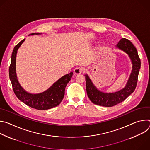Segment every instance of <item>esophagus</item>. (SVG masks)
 <instances>
[{"instance_id": "34e87169", "label": "esophagus", "mask_w": 150, "mask_h": 150, "mask_svg": "<svg viewBox=\"0 0 150 150\" xmlns=\"http://www.w3.org/2000/svg\"><path fill=\"white\" fill-rule=\"evenodd\" d=\"M74 71V73L75 74H77V75L78 74H81L83 72V68H80V67H77V68H75Z\"/></svg>"}]
</instances>
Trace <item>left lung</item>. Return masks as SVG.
<instances>
[{"label":"left lung","instance_id":"1","mask_svg":"<svg viewBox=\"0 0 150 150\" xmlns=\"http://www.w3.org/2000/svg\"><path fill=\"white\" fill-rule=\"evenodd\" d=\"M125 52L129 56L132 64V69L126 86L122 90L112 93H106L98 90L92 82L88 75H85L86 81L87 93L90 100L95 104L112 107L123 101L130 96L135 90L138 77L141 68V60L137 49L132 42L126 38H122L116 46Z\"/></svg>","mask_w":150,"mask_h":150}]
</instances>
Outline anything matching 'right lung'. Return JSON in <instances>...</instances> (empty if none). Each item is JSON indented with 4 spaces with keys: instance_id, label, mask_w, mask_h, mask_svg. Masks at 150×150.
<instances>
[{
    "instance_id": "right-lung-1",
    "label": "right lung",
    "mask_w": 150,
    "mask_h": 150,
    "mask_svg": "<svg viewBox=\"0 0 150 150\" xmlns=\"http://www.w3.org/2000/svg\"><path fill=\"white\" fill-rule=\"evenodd\" d=\"M40 33H34L30 35L40 34ZM25 38L20 41L14 47L9 67V78L12 83L14 93L18 98L32 108L42 110H47L58 105L65 96V90L68 83L71 79L73 72H71L63 76L54 82L45 91L38 94H31L27 92L19 84L16 74V57L17 51Z\"/></svg>"
}]
</instances>
